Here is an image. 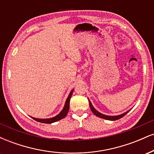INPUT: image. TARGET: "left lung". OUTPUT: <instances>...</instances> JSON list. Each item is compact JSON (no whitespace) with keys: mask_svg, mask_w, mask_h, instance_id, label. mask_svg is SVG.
<instances>
[{"mask_svg":"<svg viewBox=\"0 0 154 154\" xmlns=\"http://www.w3.org/2000/svg\"><path fill=\"white\" fill-rule=\"evenodd\" d=\"M88 100H89V106H90V107H91V111H93V114H94L95 116H98V117L102 118V119H107V120H111V121H115V120L121 119L122 117H123L124 116L126 115V114L129 112V111H128L127 112L124 113V114H120V115H117V116H107V115H105V114H101V113L98 112V111H97L94 107H93V106L92 105L91 102L90 101V100L88 99Z\"/></svg>","mask_w":154,"mask_h":154,"instance_id":"left-lung-1","label":"left lung"}]
</instances>
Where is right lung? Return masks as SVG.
<instances>
[{"label":"right lung","instance_id":"obj_1","mask_svg":"<svg viewBox=\"0 0 154 154\" xmlns=\"http://www.w3.org/2000/svg\"><path fill=\"white\" fill-rule=\"evenodd\" d=\"M73 91L74 90H72V91L70 92L68 98H67V99L66 100V103H65L64 107H63V110L61 111L58 115L54 116V117L50 118V119H37V118H35V117H32V118L33 119H35V121L39 122L45 123V124H51L53 122H56L59 121L60 119H62L63 118H64L65 116H66L67 113H68L69 111V101H70V98H71L72 97V93H73Z\"/></svg>","mask_w":154,"mask_h":154}]
</instances>
